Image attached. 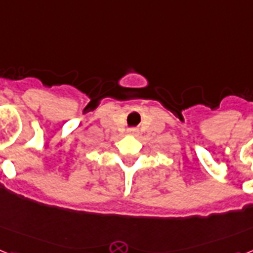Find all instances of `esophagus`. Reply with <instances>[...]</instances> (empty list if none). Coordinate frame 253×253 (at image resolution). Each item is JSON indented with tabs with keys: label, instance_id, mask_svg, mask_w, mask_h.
<instances>
[{
	"label": "esophagus",
	"instance_id": "1",
	"mask_svg": "<svg viewBox=\"0 0 253 253\" xmlns=\"http://www.w3.org/2000/svg\"><path fill=\"white\" fill-rule=\"evenodd\" d=\"M128 133H129V134H131V135H135L137 133H138V130H137V129H134V128H131V129H129Z\"/></svg>",
	"mask_w": 253,
	"mask_h": 253
}]
</instances>
